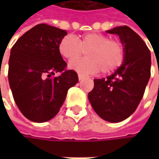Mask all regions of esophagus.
Listing matches in <instances>:
<instances>
[{"label":"esophagus","mask_w":159,"mask_h":159,"mask_svg":"<svg viewBox=\"0 0 159 159\" xmlns=\"http://www.w3.org/2000/svg\"><path fill=\"white\" fill-rule=\"evenodd\" d=\"M84 78V75H78V79L82 80Z\"/></svg>","instance_id":"1"}]
</instances>
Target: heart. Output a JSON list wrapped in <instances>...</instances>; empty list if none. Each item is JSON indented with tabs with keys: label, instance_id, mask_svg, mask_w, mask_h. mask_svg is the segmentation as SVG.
I'll return each instance as SVG.
<instances>
[{
	"label": "heart",
	"instance_id": "b5f03b06",
	"mask_svg": "<svg viewBox=\"0 0 159 159\" xmlns=\"http://www.w3.org/2000/svg\"><path fill=\"white\" fill-rule=\"evenodd\" d=\"M87 51L88 57L73 61L69 67L79 74H95L101 70L102 74H111L123 62L125 49L120 40L110 39L99 33H88L75 39L67 35L59 44V52L66 60L72 61Z\"/></svg>",
	"mask_w": 159,
	"mask_h": 159
}]
</instances>
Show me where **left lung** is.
<instances>
[{"label":"left lung","instance_id":"left-lung-1","mask_svg":"<svg viewBox=\"0 0 159 159\" xmlns=\"http://www.w3.org/2000/svg\"><path fill=\"white\" fill-rule=\"evenodd\" d=\"M119 35L125 49L123 63L117 71L102 79H94L88 99L103 120L120 122L137 109L151 75V53L138 34L129 26L108 30Z\"/></svg>","mask_w":159,"mask_h":159}]
</instances>
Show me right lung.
I'll list each match as a JSON object with an SVG mask.
<instances>
[{
    "label": "right lung",
    "instance_id": "1",
    "mask_svg": "<svg viewBox=\"0 0 159 159\" xmlns=\"http://www.w3.org/2000/svg\"><path fill=\"white\" fill-rule=\"evenodd\" d=\"M65 30L39 24L18 39L11 49L8 80L14 99L22 114L35 122L57 115L68 89L78 83L74 70L59 52ZM59 72V77H54Z\"/></svg>",
    "mask_w": 159,
    "mask_h": 159
}]
</instances>
